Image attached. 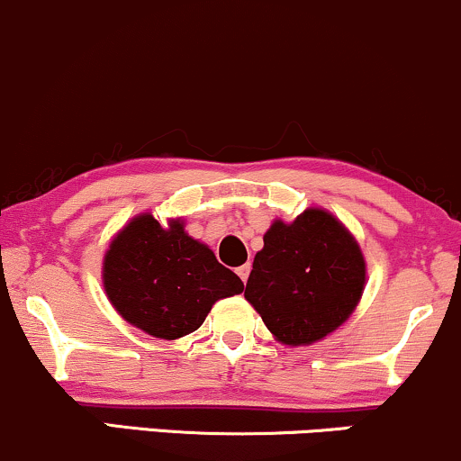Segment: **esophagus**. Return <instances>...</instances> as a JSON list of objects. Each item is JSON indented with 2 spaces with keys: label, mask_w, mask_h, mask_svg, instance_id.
<instances>
[{
  "label": "esophagus",
  "mask_w": 461,
  "mask_h": 461,
  "mask_svg": "<svg viewBox=\"0 0 461 461\" xmlns=\"http://www.w3.org/2000/svg\"><path fill=\"white\" fill-rule=\"evenodd\" d=\"M237 274H240V278L243 280V283H246L248 276H250V265H241V267L237 269Z\"/></svg>",
  "instance_id": "obj_1"
}]
</instances>
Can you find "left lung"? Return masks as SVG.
Segmentation results:
<instances>
[{
	"mask_svg": "<svg viewBox=\"0 0 461 461\" xmlns=\"http://www.w3.org/2000/svg\"><path fill=\"white\" fill-rule=\"evenodd\" d=\"M366 285L358 241L337 215L311 207L274 220L257 252L246 297L278 343L312 345L343 326Z\"/></svg>",
	"mask_w": 461,
	"mask_h": 461,
	"instance_id": "8db88e82",
	"label": "left lung"
}]
</instances>
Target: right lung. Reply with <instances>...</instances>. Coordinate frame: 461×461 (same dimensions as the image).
Segmentation results:
<instances>
[{"instance_id":"obj_1","label":"right lung","mask_w":461,"mask_h":461,"mask_svg":"<svg viewBox=\"0 0 461 461\" xmlns=\"http://www.w3.org/2000/svg\"><path fill=\"white\" fill-rule=\"evenodd\" d=\"M101 278L124 321L166 340L198 330L215 302L243 291L240 276L218 263L207 243L187 235L185 221L172 218L161 226L149 211L113 235Z\"/></svg>"}]
</instances>
